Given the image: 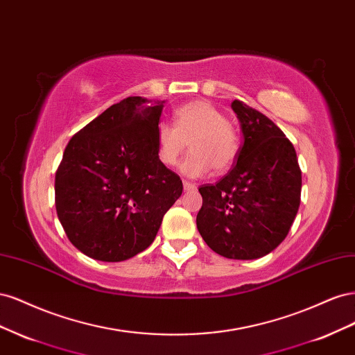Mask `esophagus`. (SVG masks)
<instances>
[{
	"instance_id": "obj_1",
	"label": "esophagus",
	"mask_w": 355,
	"mask_h": 355,
	"mask_svg": "<svg viewBox=\"0 0 355 355\" xmlns=\"http://www.w3.org/2000/svg\"><path fill=\"white\" fill-rule=\"evenodd\" d=\"M197 187L196 184H192V182H188V180H184V189L185 191H194Z\"/></svg>"
}]
</instances>
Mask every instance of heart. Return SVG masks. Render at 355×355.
<instances>
[{"label":"heart","mask_w":355,"mask_h":355,"mask_svg":"<svg viewBox=\"0 0 355 355\" xmlns=\"http://www.w3.org/2000/svg\"><path fill=\"white\" fill-rule=\"evenodd\" d=\"M175 125L157 128V154L164 166H175L188 146L192 153L182 164L188 176H201L213 167L225 171L239 154V136L225 114L207 101H192L173 114Z\"/></svg>","instance_id":"b5f03b06"}]
</instances>
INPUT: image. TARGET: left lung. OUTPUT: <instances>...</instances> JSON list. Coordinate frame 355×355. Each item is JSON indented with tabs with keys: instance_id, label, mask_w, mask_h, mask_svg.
<instances>
[{
	"instance_id": "obj_1",
	"label": "left lung",
	"mask_w": 355,
	"mask_h": 355,
	"mask_svg": "<svg viewBox=\"0 0 355 355\" xmlns=\"http://www.w3.org/2000/svg\"><path fill=\"white\" fill-rule=\"evenodd\" d=\"M231 108L243 145L228 175L198 188L197 228L213 252L249 261L286 239L300 204L302 171L292 142L270 118L241 101Z\"/></svg>"
}]
</instances>
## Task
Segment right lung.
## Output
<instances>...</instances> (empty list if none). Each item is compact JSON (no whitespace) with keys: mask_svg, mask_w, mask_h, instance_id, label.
<instances>
[{"mask_svg":"<svg viewBox=\"0 0 355 355\" xmlns=\"http://www.w3.org/2000/svg\"><path fill=\"white\" fill-rule=\"evenodd\" d=\"M132 96L73 135L56 171L58 218L80 252L121 262L151 245L182 194L180 178L158 159L164 101Z\"/></svg>","mask_w":355,"mask_h":355,"instance_id":"add662e5","label":"right lung"}]
</instances>
